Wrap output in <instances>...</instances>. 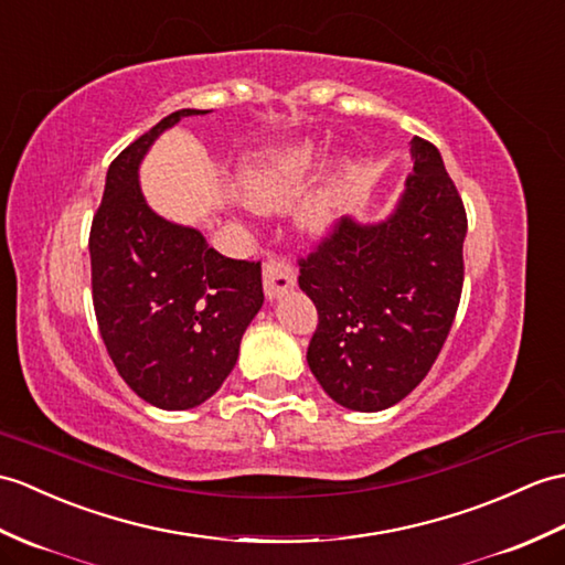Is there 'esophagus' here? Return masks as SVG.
I'll use <instances>...</instances> for the list:
<instances>
[{"label":"esophagus","instance_id":"obj_1","mask_svg":"<svg viewBox=\"0 0 565 565\" xmlns=\"http://www.w3.org/2000/svg\"><path fill=\"white\" fill-rule=\"evenodd\" d=\"M262 284H265L267 298L269 300H277V298H281L286 291H291V288L296 286V271H294L291 265H288L286 259L271 257L267 265H265V271H262Z\"/></svg>","mask_w":565,"mask_h":565}]
</instances>
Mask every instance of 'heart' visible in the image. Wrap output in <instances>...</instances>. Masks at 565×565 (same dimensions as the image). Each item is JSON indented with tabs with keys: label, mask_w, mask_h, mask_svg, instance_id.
I'll list each match as a JSON object with an SVG mask.
<instances>
[{
	"label": "heart",
	"mask_w": 565,
	"mask_h": 565,
	"mask_svg": "<svg viewBox=\"0 0 565 565\" xmlns=\"http://www.w3.org/2000/svg\"><path fill=\"white\" fill-rule=\"evenodd\" d=\"M308 149L296 153H269L253 159L241 173V192L262 212H274L294 200L306 180ZM337 218L332 190H320L296 206V226L310 235H322Z\"/></svg>",
	"instance_id": "b5f03b06"
}]
</instances>
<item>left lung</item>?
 <instances>
[{
  "instance_id": "8db88e82",
  "label": "left lung",
  "mask_w": 565,
  "mask_h": 565,
  "mask_svg": "<svg viewBox=\"0 0 565 565\" xmlns=\"http://www.w3.org/2000/svg\"><path fill=\"white\" fill-rule=\"evenodd\" d=\"M414 170L380 221L344 216L300 259L320 324L308 365L351 412H383L422 383L460 306L467 214L440 151L412 139Z\"/></svg>"
}]
</instances>
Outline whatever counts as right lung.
<instances>
[{
    "mask_svg": "<svg viewBox=\"0 0 565 565\" xmlns=\"http://www.w3.org/2000/svg\"><path fill=\"white\" fill-rule=\"evenodd\" d=\"M206 113H170L117 156L88 238L105 349L125 383L166 412L214 395L265 303L259 262L218 255L196 228L156 214L139 185L153 141L182 117Z\"/></svg>",
    "mask_w": 565,
    "mask_h": 565,
    "instance_id": "right-lung-1",
    "label": "right lung"
}]
</instances>
